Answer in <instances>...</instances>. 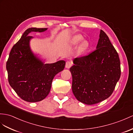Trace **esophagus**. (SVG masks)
<instances>
[{
    "label": "esophagus",
    "mask_w": 133,
    "mask_h": 133,
    "mask_svg": "<svg viewBox=\"0 0 133 133\" xmlns=\"http://www.w3.org/2000/svg\"><path fill=\"white\" fill-rule=\"evenodd\" d=\"M72 62H70V61H67L66 63H65V67L66 68H70L72 66Z\"/></svg>",
    "instance_id": "obj_1"
}]
</instances>
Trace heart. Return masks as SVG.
<instances>
[{
	"instance_id": "obj_1",
	"label": "heart",
	"mask_w": 133,
	"mask_h": 133,
	"mask_svg": "<svg viewBox=\"0 0 133 133\" xmlns=\"http://www.w3.org/2000/svg\"><path fill=\"white\" fill-rule=\"evenodd\" d=\"M82 39V37H80L79 35H78V36L76 37H75V41L76 42H78L79 41H81ZM81 47L82 48H85L86 47H87V43H86V42H83V43H82V45H81Z\"/></svg>"
}]
</instances>
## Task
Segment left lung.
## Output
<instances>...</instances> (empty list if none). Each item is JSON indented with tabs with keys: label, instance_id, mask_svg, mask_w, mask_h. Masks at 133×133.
I'll return each mask as SVG.
<instances>
[{
	"label": "left lung",
	"instance_id": "obj_1",
	"mask_svg": "<svg viewBox=\"0 0 133 133\" xmlns=\"http://www.w3.org/2000/svg\"><path fill=\"white\" fill-rule=\"evenodd\" d=\"M96 49L75 58L70 68L72 91L78 101L92 105L112 95L121 76L118 53L104 31L100 30Z\"/></svg>",
	"mask_w": 133,
	"mask_h": 133
}]
</instances>
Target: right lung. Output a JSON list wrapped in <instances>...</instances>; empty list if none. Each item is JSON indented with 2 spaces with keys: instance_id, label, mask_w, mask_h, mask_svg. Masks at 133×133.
<instances>
[{
  "instance_id": "1",
  "label": "right lung",
  "mask_w": 133,
  "mask_h": 133,
  "mask_svg": "<svg viewBox=\"0 0 133 133\" xmlns=\"http://www.w3.org/2000/svg\"><path fill=\"white\" fill-rule=\"evenodd\" d=\"M47 29L31 28L26 30L12 48L6 63L9 85L22 100L28 102H39L46 98L54 77L65 65L63 60L44 64L31 51L29 41L32 37L29 33L43 32Z\"/></svg>"
}]
</instances>
